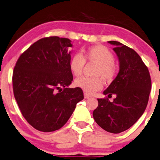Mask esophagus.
<instances>
[{
	"mask_svg": "<svg viewBox=\"0 0 160 160\" xmlns=\"http://www.w3.org/2000/svg\"><path fill=\"white\" fill-rule=\"evenodd\" d=\"M83 95H84V98H86V99H88L90 97V95H89V94L87 93H86V92H84Z\"/></svg>",
	"mask_w": 160,
	"mask_h": 160,
	"instance_id": "34e87169",
	"label": "esophagus"
}]
</instances>
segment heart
Listing matches in <instances>:
<instances>
[{
	"label": "heart",
	"mask_w": 160,
	"mask_h": 160,
	"mask_svg": "<svg viewBox=\"0 0 160 160\" xmlns=\"http://www.w3.org/2000/svg\"><path fill=\"white\" fill-rule=\"evenodd\" d=\"M86 61L97 64L93 75L95 77H80L75 80V85L87 93H93L101 90L102 79L112 82L118 73V66L114 62V55L102 45H95L84 50L83 55L75 53L70 60V69L76 77L82 74Z\"/></svg>",
	"instance_id": "b5f03b06"
}]
</instances>
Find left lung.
I'll return each mask as SVG.
<instances>
[{"instance_id":"8db88e82","label":"left lung","mask_w":160,"mask_h":160,"mask_svg":"<svg viewBox=\"0 0 160 160\" xmlns=\"http://www.w3.org/2000/svg\"><path fill=\"white\" fill-rule=\"evenodd\" d=\"M120 61V71L104 95L117 97L110 102L107 97L97 99L93 110L94 120L104 130L120 133L130 128L145 111L151 90L149 70L139 55L118 41H108Z\"/></svg>"}]
</instances>
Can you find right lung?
<instances>
[{"instance_id":"1","label":"right lung","mask_w":160,"mask_h":160,"mask_svg":"<svg viewBox=\"0 0 160 160\" xmlns=\"http://www.w3.org/2000/svg\"><path fill=\"white\" fill-rule=\"evenodd\" d=\"M70 42L59 37L41 38L21 53L13 68L15 100L25 120L39 131L61 128L83 99L82 89L67 87L73 80Z\"/></svg>"}]
</instances>
